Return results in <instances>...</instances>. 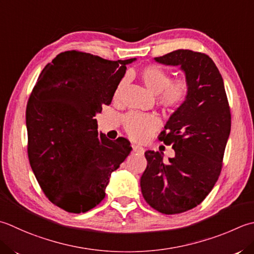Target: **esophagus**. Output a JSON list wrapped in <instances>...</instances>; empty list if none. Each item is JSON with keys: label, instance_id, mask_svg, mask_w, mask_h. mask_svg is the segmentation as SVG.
<instances>
[{"label": "esophagus", "instance_id": "1", "mask_svg": "<svg viewBox=\"0 0 254 254\" xmlns=\"http://www.w3.org/2000/svg\"><path fill=\"white\" fill-rule=\"evenodd\" d=\"M132 148H133V152H136V153H143L144 152V148L141 145H136V144H133Z\"/></svg>", "mask_w": 254, "mask_h": 254}]
</instances>
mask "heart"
Here are the masks:
<instances>
[{
	"mask_svg": "<svg viewBox=\"0 0 254 254\" xmlns=\"http://www.w3.org/2000/svg\"><path fill=\"white\" fill-rule=\"evenodd\" d=\"M143 83L152 93L157 94V101L166 109L180 108L186 101L190 94V82L185 78L172 80L171 73L165 69L151 64L143 68L140 72ZM123 80L119 84L116 97L122 86ZM160 127V120L154 114L130 112L124 118V128L127 135L133 140L143 141Z\"/></svg>",
	"mask_w": 254,
	"mask_h": 254,
	"instance_id": "b5f03b06",
	"label": "heart"
}]
</instances>
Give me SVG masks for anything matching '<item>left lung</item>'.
<instances>
[{"label": "left lung", "mask_w": 254, "mask_h": 254, "mask_svg": "<svg viewBox=\"0 0 254 254\" xmlns=\"http://www.w3.org/2000/svg\"><path fill=\"white\" fill-rule=\"evenodd\" d=\"M155 62L180 66L190 82V94L168 119L160 136L173 145L175 156L146 151L141 177L145 201L165 215L185 212L205 199L220 175L231 128V114L222 77L206 54L178 49Z\"/></svg>", "instance_id": "8db88e82"}]
</instances>
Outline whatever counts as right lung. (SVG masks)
<instances>
[{"mask_svg":"<svg viewBox=\"0 0 254 254\" xmlns=\"http://www.w3.org/2000/svg\"><path fill=\"white\" fill-rule=\"evenodd\" d=\"M134 61L69 51L39 74L26 108L28 160L45 195L64 210L80 213L99 205L111 173L132 151L127 138L99 134L94 117L111 103Z\"/></svg>","mask_w":254,"mask_h":254,"instance_id":"obj_1","label":"right lung"}]
</instances>
